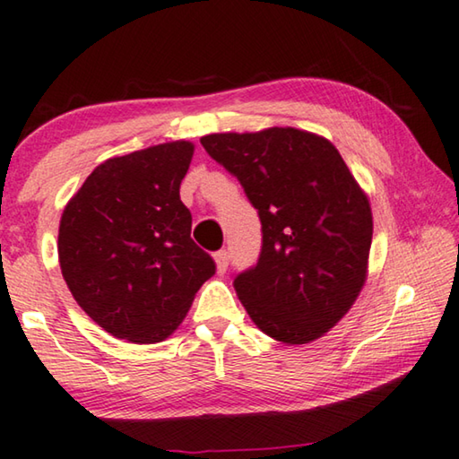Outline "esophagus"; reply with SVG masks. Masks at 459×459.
Instances as JSON below:
<instances>
[{"instance_id":"1","label":"esophagus","mask_w":459,"mask_h":459,"mask_svg":"<svg viewBox=\"0 0 459 459\" xmlns=\"http://www.w3.org/2000/svg\"><path fill=\"white\" fill-rule=\"evenodd\" d=\"M214 261H216V267H218V272H221V273L227 272V267H229V261H230L229 251H227V249H221V251H216V253H214Z\"/></svg>"}]
</instances>
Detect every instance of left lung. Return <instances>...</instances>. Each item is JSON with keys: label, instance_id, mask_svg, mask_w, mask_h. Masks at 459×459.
Masks as SVG:
<instances>
[{"label": "left lung", "instance_id": "obj_1", "mask_svg": "<svg viewBox=\"0 0 459 459\" xmlns=\"http://www.w3.org/2000/svg\"><path fill=\"white\" fill-rule=\"evenodd\" d=\"M257 208L264 245L232 286L275 341L310 343L359 296L372 247V208L326 138L298 128L200 138Z\"/></svg>", "mask_w": 459, "mask_h": 459}]
</instances>
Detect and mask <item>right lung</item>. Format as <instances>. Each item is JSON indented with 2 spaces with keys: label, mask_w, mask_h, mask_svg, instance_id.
<instances>
[{
  "label": "right lung",
  "mask_w": 459,
  "mask_h": 459,
  "mask_svg": "<svg viewBox=\"0 0 459 459\" xmlns=\"http://www.w3.org/2000/svg\"><path fill=\"white\" fill-rule=\"evenodd\" d=\"M187 141L108 159L63 210L59 264L85 315L116 339L159 343L184 321L214 259L192 241L179 186Z\"/></svg>",
  "instance_id": "right-lung-1"
}]
</instances>
